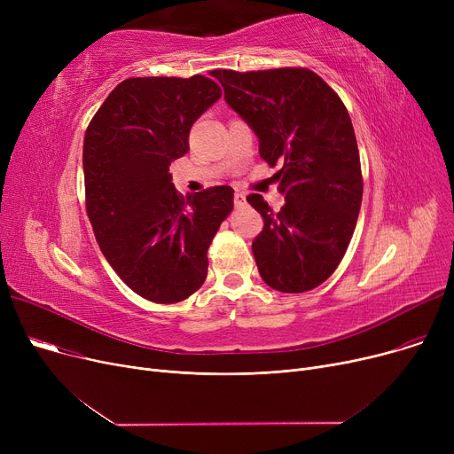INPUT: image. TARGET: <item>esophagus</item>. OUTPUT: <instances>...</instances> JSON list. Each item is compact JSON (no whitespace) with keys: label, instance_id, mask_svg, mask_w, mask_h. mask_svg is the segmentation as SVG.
Here are the masks:
<instances>
[{"label":"esophagus","instance_id":"1","mask_svg":"<svg viewBox=\"0 0 454 454\" xmlns=\"http://www.w3.org/2000/svg\"><path fill=\"white\" fill-rule=\"evenodd\" d=\"M233 202H235V206H243V204L247 202V197H245V193H241V191H235V195H233Z\"/></svg>","mask_w":454,"mask_h":454}]
</instances>
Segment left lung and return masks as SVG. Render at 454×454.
I'll list each match as a JSON object with an SVG mask.
<instances>
[{"mask_svg": "<svg viewBox=\"0 0 454 454\" xmlns=\"http://www.w3.org/2000/svg\"><path fill=\"white\" fill-rule=\"evenodd\" d=\"M211 75L259 137L261 158L283 165L274 175L285 195L278 213L261 195L247 197L265 221L252 243L257 270L279 293L311 291L335 272L359 219L363 173L349 114L307 67Z\"/></svg>", "mask_w": 454, "mask_h": 454, "instance_id": "left-lung-1", "label": "left lung"}]
</instances>
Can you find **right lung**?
<instances>
[{
	"label": "right lung",
	"mask_w": 454,
	"mask_h": 454,
	"mask_svg": "<svg viewBox=\"0 0 454 454\" xmlns=\"http://www.w3.org/2000/svg\"><path fill=\"white\" fill-rule=\"evenodd\" d=\"M204 77H134L117 84L84 134L86 211L110 267L141 298L176 303L207 276V248L233 209V189L182 197L169 165L189 130L221 99Z\"/></svg>",
	"instance_id": "obj_1"
}]
</instances>
